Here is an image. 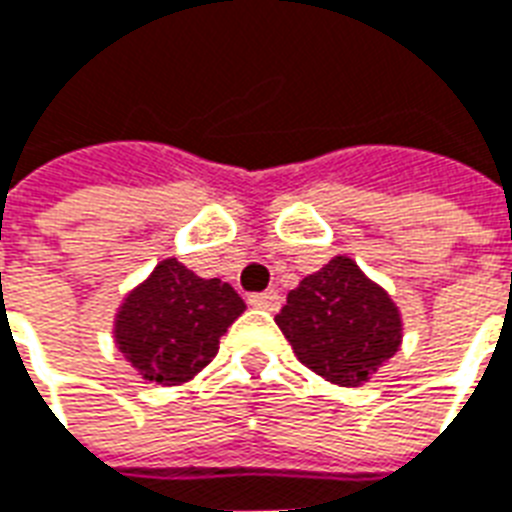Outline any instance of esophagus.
Here are the masks:
<instances>
[{
    "label": "esophagus",
    "instance_id": "obj_1",
    "mask_svg": "<svg viewBox=\"0 0 512 512\" xmlns=\"http://www.w3.org/2000/svg\"><path fill=\"white\" fill-rule=\"evenodd\" d=\"M280 293L277 291H261V293H251L248 296V304L251 307H256V310H269V312H275L280 310Z\"/></svg>",
    "mask_w": 512,
    "mask_h": 512
}]
</instances>
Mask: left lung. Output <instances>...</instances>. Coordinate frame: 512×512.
Returning a JSON list of instances; mask_svg holds the SVG:
<instances>
[{"instance_id": "8db88e82", "label": "left lung", "mask_w": 512, "mask_h": 512, "mask_svg": "<svg viewBox=\"0 0 512 512\" xmlns=\"http://www.w3.org/2000/svg\"><path fill=\"white\" fill-rule=\"evenodd\" d=\"M275 323L304 366L344 387L366 382L400 347L398 307L347 256L304 277Z\"/></svg>"}]
</instances>
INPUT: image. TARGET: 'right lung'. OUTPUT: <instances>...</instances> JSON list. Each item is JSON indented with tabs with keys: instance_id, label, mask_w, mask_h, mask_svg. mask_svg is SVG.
Listing matches in <instances>:
<instances>
[{
	"instance_id": "obj_1",
	"label": "right lung",
	"mask_w": 512,
	"mask_h": 512,
	"mask_svg": "<svg viewBox=\"0 0 512 512\" xmlns=\"http://www.w3.org/2000/svg\"><path fill=\"white\" fill-rule=\"evenodd\" d=\"M243 310L245 301L229 283L205 280L165 259L125 299L114 336L144 379L178 384L211 363L219 339Z\"/></svg>"
}]
</instances>
